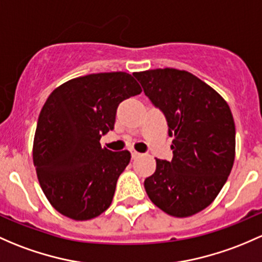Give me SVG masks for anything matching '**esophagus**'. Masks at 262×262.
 I'll return each mask as SVG.
<instances>
[{
	"label": "esophagus",
	"instance_id": "1",
	"mask_svg": "<svg viewBox=\"0 0 262 262\" xmlns=\"http://www.w3.org/2000/svg\"><path fill=\"white\" fill-rule=\"evenodd\" d=\"M130 154H132V158H133V159L138 158V157L140 156V153L136 152V150H134V149H130Z\"/></svg>",
	"mask_w": 262,
	"mask_h": 262
}]
</instances>
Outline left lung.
Returning <instances> with one entry per match:
<instances>
[{
	"mask_svg": "<svg viewBox=\"0 0 262 262\" xmlns=\"http://www.w3.org/2000/svg\"><path fill=\"white\" fill-rule=\"evenodd\" d=\"M134 76L164 114L168 136L173 137L172 161L156 159V172L144 181L145 192L170 216H192L213 202L232 169V113L216 90L188 71L156 69Z\"/></svg>",
	"mask_w": 262,
	"mask_h": 262,
	"instance_id": "8db88e82",
	"label": "left lung"
}]
</instances>
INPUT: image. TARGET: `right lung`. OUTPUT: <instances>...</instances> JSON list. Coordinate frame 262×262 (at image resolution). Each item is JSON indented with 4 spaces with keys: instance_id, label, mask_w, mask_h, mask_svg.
Wrapping results in <instances>:
<instances>
[{
    "instance_id": "right-lung-1",
    "label": "right lung",
    "mask_w": 262,
    "mask_h": 262,
    "mask_svg": "<svg viewBox=\"0 0 262 262\" xmlns=\"http://www.w3.org/2000/svg\"><path fill=\"white\" fill-rule=\"evenodd\" d=\"M140 92L130 74L118 71L73 79L49 96L32 156L41 188L57 212L86 221L108 210L130 153L101 148L100 138L114 129L119 104Z\"/></svg>"
}]
</instances>
